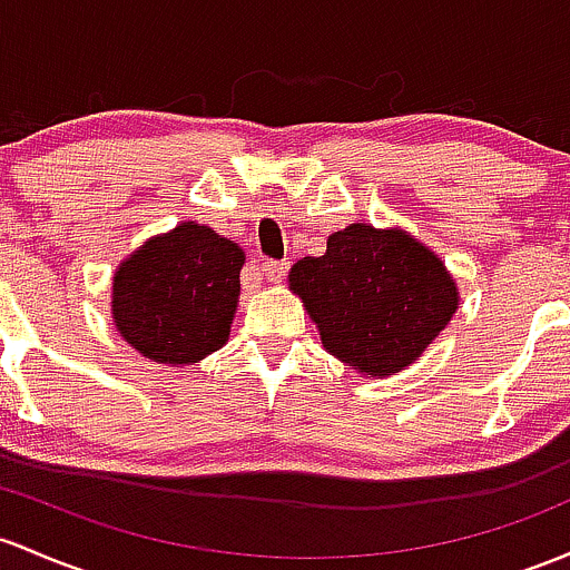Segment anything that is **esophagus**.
<instances>
[{
	"label": "esophagus",
	"mask_w": 570,
	"mask_h": 570,
	"mask_svg": "<svg viewBox=\"0 0 570 570\" xmlns=\"http://www.w3.org/2000/svg\"><path fill=\"white\" fill-rule=\"evenodd\" d=\"M289 271V262H275V259H267L262 262V275H265L267 281H281Z\"/></svg>",
	"instance_id": "34e87169"
}]
</instances>
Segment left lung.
Listing matches in <instances>:
<instances>
[{"mask_svg": "<svg viewBox=\"0 0 570 570\" xmlns=\"http://www.w3.org/2000/svg\"><path fill=\"white\" fill-rule=\"evenodd\" d=\"M289 289L316 322L324 348L367 379L405 371L460 305L441 256L405 229L371 224L330 235L327 254L292 267Z\"/></svg>", "mask_w": 570, "mask_h": 570, "instance_id": "obj_1", "label": "left lung"}]
</instances>
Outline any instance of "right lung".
<instances>
[{
    "instance_id": "add662e5",
    "label": "right lung",
    "mask_w": 570,
    "mask_h": 570,
    "mask_svg": "<svg viewBox=\"0 0 570 570\" xmlns=\"http://www.w3.org/2000/svg\"><path fill=\"white\" fill-rule=\"evenodd\" d=\"M246 254L184 222L142 243L112 275V322L146 360L191 365L229 341Z\"/></svg>"
}]
</instances>
